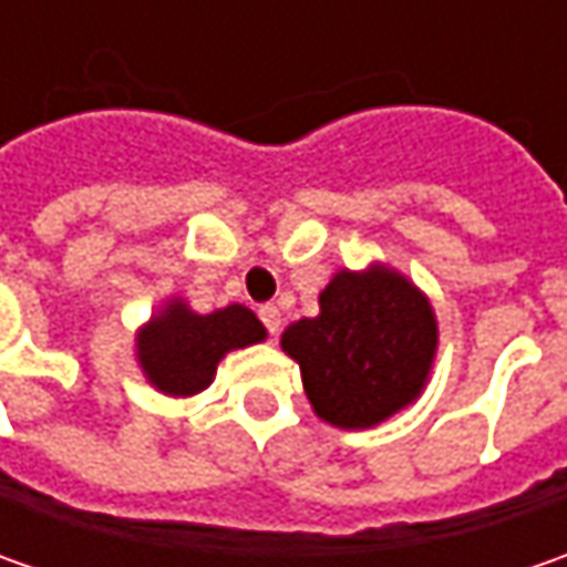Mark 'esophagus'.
Returning a JSON list of instances; mask_svg holds the SVG:
<instances>
[{
    "instance_id": "obj_1",
    "label": "esophagus",
    "mask_w": 567,
    "mask_h": 567,
    "mask_svg": "<svg viewBox=\"0 0 567 567\" xmlns=\"http://www.w3.org/2000/svg\"><path fill=\"white\" fill-rule=\"evenodd\" d=\"M258 318H261V324L268 328V334H277V331H280V309H277L274 302L258 306Z\"/></svg>"
}]
</instances>
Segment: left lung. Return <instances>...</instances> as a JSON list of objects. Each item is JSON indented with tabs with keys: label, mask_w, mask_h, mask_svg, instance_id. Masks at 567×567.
I'll use <instances>...</instances> for the list:
<instances>
[{
	"label": "left lung",
	"mask_w": 567,
	"mask_h": 567,
	"mask_svg": "<svg viewBox=\"0 0 567 567\" xmlns=\"http://www.w3.org/2000/svg\"><path fill=\"white\" fill-rule=\"evenodd\" d=\"M321 316L290 324L280 347L299 362L321 420L365 429L420 398L439 328L406 277L375 268L340 271L318 296Z\"/></svg>",
	"instance_id": "obj_1"
}]
</instances>
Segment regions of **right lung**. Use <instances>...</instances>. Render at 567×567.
Returning <instances> with one entry per match:
<instances>
[{
	"label": "right lung",
	"mask_w": 567,
	"mask_h": 567,
	"mask_svg": "<svg viewBox=\"0 0 567 567\" xmlns=\"http://www.w3.org/2000/svg\"><path fill=\"white\" fill-rule=\"evenodd\" d=\"M265 340L261 321L246 306H227L195 316L183 302H169L138 338L144 375L164 394L205 391L224 353Z\"/></svg>",
	"instance_id": "right-lung-1"
}]
</instances>
